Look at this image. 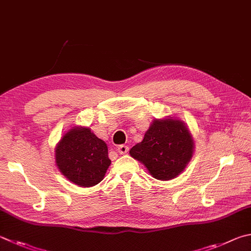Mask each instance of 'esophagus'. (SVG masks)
I'll return each mask as SVG.
<instances>
[{
  "instance_id": "obj_1",
  "label": "esophagus",
  "mask_w": 251,
  "mask_h": 251,
  "mask_svg": "<svg viewBox=\"0 0 251 251\" xmlns=\"http://www.w3.org/2000/svg\"><path fill=\"white\" fill-rule=\"evenodd\" d=\"M128 146H126V145H120L117 147V150H118V153H121V154H124V153H127L128 152Z\"/></svg>"
}]
</instances>
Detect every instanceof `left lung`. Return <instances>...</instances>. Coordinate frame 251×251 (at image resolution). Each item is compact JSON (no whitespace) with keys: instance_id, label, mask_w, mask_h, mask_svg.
<instances>
[{"instance_id":"obj_1","label":"left lung","mask_w":251,"mask_h":251,"mask_svg":"<svg viewBox=\"0 0 251 251\" xmlns=\"http://www.w3.org/2000/svg\"><path fill=\"white\" fill-rule=\"evenodd\" d=\"M130 156L143 162L158 180H171L183 171L193 154V139L184 123L156 120L141 143L130 149Z\"/></svg>"}]
</instances>
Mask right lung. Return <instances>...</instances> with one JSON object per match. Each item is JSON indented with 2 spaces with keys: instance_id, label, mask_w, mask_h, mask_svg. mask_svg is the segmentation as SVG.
<instances>
[{
  "instance_id": "1",
  "label": "right lung",
  "mask_w": 251,
  "mask_h": 251,
  "mask_svg": "<svg viewBox=\"0 0 251 251\" xmlns=\"http://www.w3.org/2000/svg\"><path fill=\"white\" fill-rule=\"evenodd\" d=\"M59 170L75 184L93 186L103 180L111 165L107 146L90 128L75 127L63 136L56 148Z\"/></svg>"
}]
</instances>
